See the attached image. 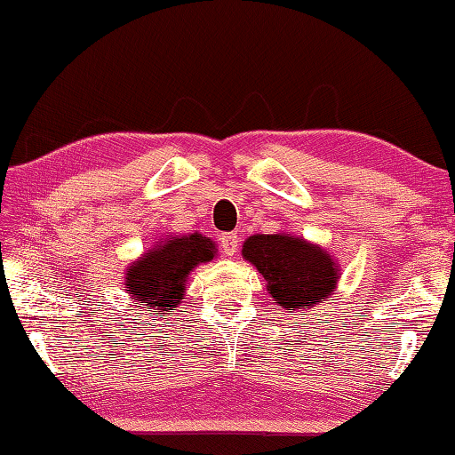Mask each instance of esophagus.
Returning <instances> with one entry per match:
<instances>
[{
    "mask_svg": "<svg viewBox=\"0 0 455 455\" xmlns=\"http://www.w3.org/2000/svg\"><path fill=\"white\" fill-rule=\"evenodd\" d=\"M220 246H222V251H225V254L235 256L238 251V236L235 233L220 235Z\"/></svg>",
    "mask_w": 455,
    "mask_h": 455,
    "instance_id": "1",
    "label": "esophagus"
}]
</instances>
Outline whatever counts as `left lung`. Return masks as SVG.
<instances>
[{
  "label": "left lung",
  "instance_id": "obj_1",
  "mask_svg": "<svg viewBox=\"0 0 455 455\" xmlns=\"http://www.w3.org/2000/svg\"><path fill=\"white\" fill-rule=\"evenodd\" d=\"M243 256L264 275L274 304L286 309L304 311L323 304L339 280V266L331 254L286 233L246 238Z\"/></svg>",
  "mask_w": 455,
  "mask_h": 455
}]
</instances>
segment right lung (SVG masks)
I'll return each mask as SVG.
<instances>
[{"label": "right lung", "instance_id": "add662e5", "mask_svg": "<svg viewBox=\"0 0 455 455\" xmlns=\"http://www.w3.org/2000/svg\"><path fill=\"white\" fill-rule=\"evenodd\" d=\"M215 254V243L199 233L164 238L132 262L126 272V291L138 301V307L165 314L181 304L193 268L211 262Z\"/></svg>", "mask_w": 455, "mask_h": 455}]
</instances>
